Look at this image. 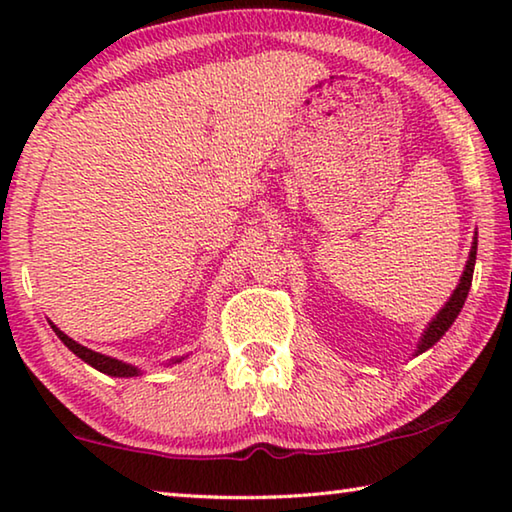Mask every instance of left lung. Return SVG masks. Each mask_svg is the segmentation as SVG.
<instances>
[{
    "label": "left lung",
    "mask_w": 512,
    "mask_h": 512,
    "mask_svg": "<svg viewBox=\"0 0 512 512\" xmlns=\"http://www.w3.org/2000/svg\"><path fill=\"white\" fill-rule=\"evenodd\" d=\"M474 262H476V237L472 241V250H470V257H467V264H465L461 282H458V287L454 289L452 298L447 300V305L438 311L436 318H433L429 327L424 329V334H422V339L418 343V350H415V354H422L424 350H429L431 345H436L440 339H443V334L447 332L449 327H452L456 316L461 314V309L465 305V298H467V291H470V287H472Z\"/></svg>",
    "instance_id": "1"
}]
</instances>
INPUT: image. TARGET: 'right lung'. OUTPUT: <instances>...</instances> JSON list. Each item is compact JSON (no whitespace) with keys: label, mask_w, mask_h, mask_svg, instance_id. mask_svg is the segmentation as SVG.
<instances>
[{"label":"right lung","mask_w":512,"mask_h":512,"mask_svg":"<svg viewBox=\"0 0 512 512\" xmlns=\"http://www.w3.org/2000/svg\"><path fill=\"white\" fill-rule=\"evenodd\" d=\"M49 325H51V323H49ZM51 329H54L58 339L63 341V343L67 345V348L76 354V357L83 359L85 363H90L92 368H97L99 372H103V375H110V377H137V375H140V368L131 366V363H124V361H119V359L106 357V354H99V352H94V350H88V348H85V345L76 343L74 339H69V336H67L65 332H60V329H58L56 325H51ZM183 359H185V357L171 359V363H178V361H183Z\"/></svg>","instance_id":"right-lung-1"}]
</instances>
